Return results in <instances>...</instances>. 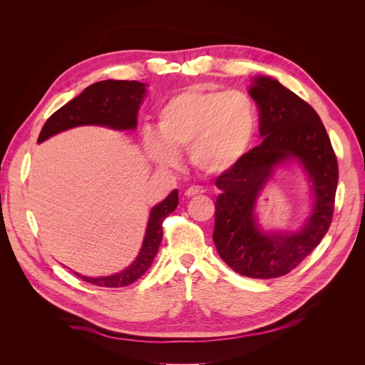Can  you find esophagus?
<instances>
[{"instance_id":"34e87169","label":"esophagus","mask_w":365,"mask_h":365,"mask_svg":"<svg viewBox=\"0 0 365 365\" xmlns=\"http://www.w3.org/2000/svg\"><path fill=\"white\" fill-rule=\"evenodd\" d=\"M201 193H204V189L202 187H200V185H190L189 189L185 190V196L187 197H192V196H197V195H201Z\"/></svg>"}]
</instances>
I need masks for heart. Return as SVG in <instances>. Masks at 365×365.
<instances>
[{"mask_svg": "<svg viewBox=\"0 0 365 365\" xmlns=\"http://www.w3.org/2000/svg\"><path fill=\"white\" fill-rule=\"evenodd\" d=\"M259 128V113L245 91L190 88L172 96L160 108L157 135L146 132L148 157L161 168L178 163L187 152L204 175L225 173L247 155Z\"/></svg>", "mask_w": 365, "mask_h": 365, "instance_id": "heart-1", "label": "heart"}]
</instances>
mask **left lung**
I'll return each mask as SVG.
<instances>
[{
	"instance_id": "left-lung-1",
	"label": "left lung",
	"mask_w": 365,
	"mask_h": 365,
	"mask_svg": "<svg viewBox=\"0 0 365 365\" xmlns=\"http://www.w3.org/2000/svg\"><path fill=\"white\" fill-rule=\"evenodd\" d=\"M259 108L262 145L219 175L215 208L216 250L231 269L251 279H274L297 268L327 233L334 217L338 161L322 118L279 81L259 76L250 88ZM297 159L313 182L314 207L300 232L267 235L253 205L275 165Z\"/></svg>"
}]
</instances>
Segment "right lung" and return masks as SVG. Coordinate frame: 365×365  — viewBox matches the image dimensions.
Here are the masks:
<instances>
[{"mask_svg": "<svg viewBox=\"0 0 365 365\" xmlns=\"http://www.w3.org/2000/svg\"><path fill=\"white\" fill-rule=\"evenodd\" d=\"M146 85L137 81H102L85 88L67 105L51 114L42 126L38 143L58 132L83 125H101L113 129H135L140 103L145 97ZM178 205V190H173L163 202L152 208L148 230L140 254L129 268L108 277H79L102 288H123L145 274L158 252L163 239V222Z\"/></svg>", "mask_w": 365, "mask_h": 365, "instance_id": "1", "label": "right lung"}]
</instances>
